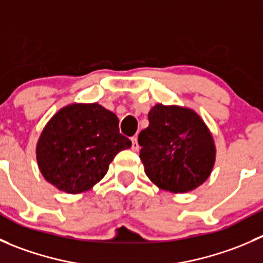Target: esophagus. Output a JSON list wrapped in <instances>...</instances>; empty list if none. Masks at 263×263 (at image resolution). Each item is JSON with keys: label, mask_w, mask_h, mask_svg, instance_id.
<instances>
[{"label": "esophagus", "mask_w": 263, "mask_h": 263, "mask_svg": "<svg viewBox=\"0 0 263 263\" xmlns=\"http://www.w3.org/2000/svg\"><path fill=\"white\" fill-rule=\"evenodd\" d=\"M131 141H132V150H134V151H139L140 146H139V142H137V137L136 136L132 137Z\"/></svg>", "instance_id": "1"}]
</instances>
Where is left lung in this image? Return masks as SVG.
<instances>
[{"label": "left lung", "instance_id": "left-lung-1", "mask_svg": "<svg viewBox=\"0 0 263 263\" xmlns=\"http://www.w3.org/2000/svg\"><path fill=\"white\" fill-rule=\"evenodd\" d=\"M139 135L145 173L161 190L184 193L210 177L216 147L210 129L191 108L156 104Z\"/></svg>", "mask_w": 263, "mask_h": 263}]
</instances>
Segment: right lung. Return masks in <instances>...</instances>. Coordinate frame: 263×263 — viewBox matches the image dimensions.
<instances>
[{
  "instance_id": "add662e5",
  "label": "right lung",
  "mask_w": 263,
  "mask_h": 263,
  "mask_svg": "<svg viewBox=\"0 0 263 263\" xmlns=\"http://www.w3.org/2000/svg\"><path fill=\"white\" fill-rule=\"evenodd\" d=\"M118 118L98 103L61 108L42 131L36 161L42 176L70 195L86 192L103 179L119 151L131 141L119 134Z\"/></svg>"
}]
</instances>
